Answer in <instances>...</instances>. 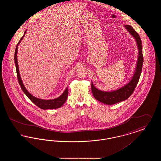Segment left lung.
Returning <instances> with one entry per match:
<instances>
[{"label":"left lung","mask_w":161,"mask_h":161,"mask_svg":"<svg viewBox=\"0 0 161 161\" xmlns=\"http://www.w3.org/2000/svg\"><path fill=\"white\" fill-rule=\"evenodd\" d=\"M125 28L126 30L129 32L133 37L135 38L136 41V43L138 45V50H139V55H138V62L136 64V68L135 70V74L132 77L130 82H129L126 85L112 92H104L101 91L97 89L92 83L91 84V89L93 97L96 100L99 101L100 102L107 104L112 105L114 104L123 101L127 100L129 98L130 95L133 93L136 85L138 84L140 75L142 72V68L143 65V55H142V42L141 38L136 31L130 25H125Z\"/></svg>","instance_id":"obj_1"}]
</instances>
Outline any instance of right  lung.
<instances>
[{"instance_id": "right-lung-1", "label": "right lung", "mask_w": 161, "mask_h": 161, "mask_svg": "<svg viewBox=\"0 0 161 161\" xmlns=\"http://www.w3.org/2000/svg\"><path fill=\"white\" fill-rule=\"evenodd\" d=\"M26 32V30L25 32L24 35L22 36V37L20 38V41L18 42L17 46H16V48H15V54H14V61H15V68H16V72H17V79H18L19 84L20 85V87H21L23 92L26 94V95L28 97V98L31 100L32 102H33L36 106L40 107V108L46 110V109H53V108H60L64 104V103L67 100L68 95V88H66V90L64 91V92H63L62 93V95H60L59 97H58L57 98H55L54 100H46L39 99V98H37L32 96L31 93H30L29 92L26 90V89L25 88V87L23 85V82H22V79L20 76V72H19V66H18L17 59V53L18 46H19V43H20L21 40L24 37Z\"/></svg>"}]
</instances>
